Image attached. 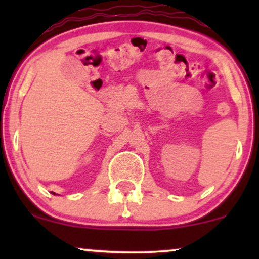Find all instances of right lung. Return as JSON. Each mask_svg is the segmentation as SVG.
Returning a JSON list of instances; mask_svg holds the SVG:
<instances>
[{"mask_svg":"<svg viewBox=\"0 0 259 259\" xmlns=\"http://www.w3.org/2000/svg\"><path fill=\"white\" fill-rule=\"evenodd\" d=\"M52 194H53V195H56V194H55V192H52Z\"/></svg>","mask_w":259,"mask_h":259,"instance_id":"obj_1","label":"right lung"}]
</instances>
